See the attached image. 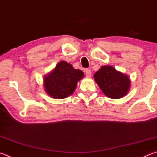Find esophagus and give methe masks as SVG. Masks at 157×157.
I'll return each instance as SVG.
<instances>
[{
    "mask_svg": "<svg viewBox=\"0 0 157 157\" xmlns=\"http://www.w3.org/2000/svg\"><path fill=\"white\" fill-rule=\"evenodd\" d=\"M84 72H85V74H86V76L87 77V78H90L91 75H92V72H91V71L90 69H85Z\"/></svg>",
    "mask_w": 157,
    "mask_h": 157,
    "instance_id": "1",
    "label": "esophagus"
}]
</instances>
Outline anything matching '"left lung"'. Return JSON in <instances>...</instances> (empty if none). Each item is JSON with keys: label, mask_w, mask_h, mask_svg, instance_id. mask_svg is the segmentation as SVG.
Here are the masks:
<instances>
[{"label": "left lung", "mask_w": 157, "mask_h": 157, "mask_svg": "<svg viewBox=\"0 0 157 157\" xmlns=\"http://www.w3.org/2000/svg\"><path fill=\"white\" fill-rule=\"evenodd\" d=\"M94 78L104 95L111 99L123 98L130 86L129 78L110 66L102 67L95 73Z\"/></svg>", "instance_id": "1"}]
</instances>
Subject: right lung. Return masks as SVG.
Segmentation results:
<instances>
[{
	"label": "right lung",
	"instance_id": "1",
	"mask_svg": "<svg viewBox=\"0 0 157 157\" xmlns=\"http://www.w3.org/2000/svg\"><path fill=\"white\" fill-rule=\"evenodd\" d=\"M83 77L82 71L75 69L67 62H60L52 72L44 77L45 91L53 98H66L73 93L77 83Z\"/></svg>",
	"mask_w": 157,
	"mask_h": 157
}]
</instances>
